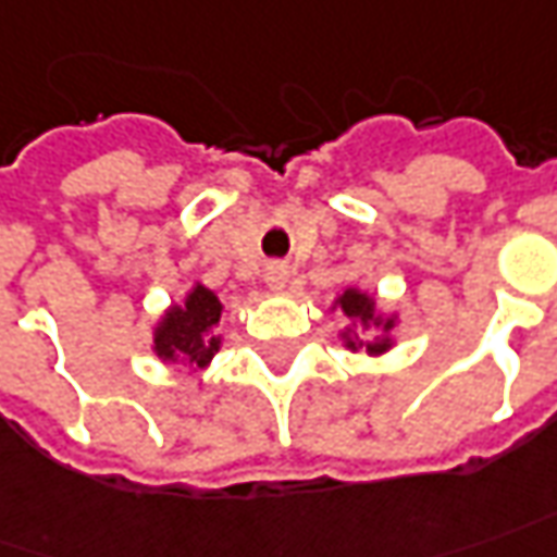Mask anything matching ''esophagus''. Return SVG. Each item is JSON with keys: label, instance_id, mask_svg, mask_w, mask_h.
<instances>
[{"label": "esophagus", "instance_id": "34e87169", "mask_svg": "<svg viewBox=\"0 0 557 557\" xmlns=\"http://www.w3.org/2000/svg\"><path fill=\"white\" fill-rule=\"evenodd\" d=\"M286 280H289V268L283 262H271L264 268V283H268L271 289H283Z\"/></svg>", "mask_w": 557, "mask_h": 557}]
</instances>
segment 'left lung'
<instances>
[{
	"label": "left lung",
	"instance_id": "obj_1",
	"mask_svg": "<svg viewBox=\"0 0 557 557\" xmlns=\"http://www.w3.org/2000/svg\"><path fill=\"white\" fill-rule=\"evenodd\" d=\"M342 310L347 313V317H354V320H359V323H374V305L369 295L362 293H344L342 295ZM389 326V323H387ZM347 347H362V342H347ZM366 350L369 354H381V350H387V342H372L366 344Z\"/></svg>",
	"mask_w": 557,
	"mask_h": 557
}]
</instances>
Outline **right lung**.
<instances>
[{
  "instance_id": "obj_1",
  "label": "right lung",
  "mask_w": 557,
  "mask_h": 557,
  "mask_svg": "<svg viewBox=\"0 0 557 557\" xmlns=\"http://www.w3.org/2000/svg\"><path fill=\"white\" fill-rule=\"evenodd\" d=\"M222 305L210 289L198 286L185 298V308H173L154 335V350L164 359H185L188 366L203 369L219 350V338L210 329L219 323Z\"/></svg>"
}]
</instances>
